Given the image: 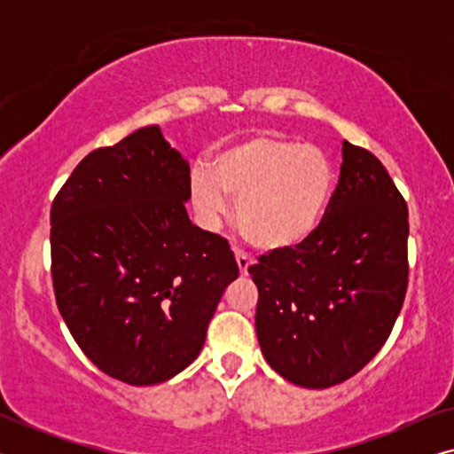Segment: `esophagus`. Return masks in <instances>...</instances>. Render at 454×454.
Wrapping results in <instances>:
<instances>
[{"instance_id": "34e87169", "label": "esophagus", "mask_w": 454, "mask_h": 454, "mask_svg": "<svg viewBox=\"0 0 454 454\" xmlns=\"http://www.w3.org/2000/svg\"><path fill=\"white\" fill-rule=\"evenodd\" d=\"M235 260H238V266H239L241 275H246L247 269H250V264H252L250 256H247V254H244L241 250H235Z\"/></svg>"}]
</instances>
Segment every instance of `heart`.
Listing matches in <instances>:
<instances>
[{"instance_id":"1","label":"heart","mask_w":454,"mask_h":454,"mask_svg":"<svg viewBox=\"0 0 454 454\" xmlns=\"http://www.w3.org/2000/svg\"><path fill=\"white\" fill-rule=\"evenodd\" d=\"M334 192L325 151L281 134H254L223 148L213 171L190 173V198L204 227H216L238 200L241 233L260 250H289L320 227Z\"/></svg>"}]
</instances>
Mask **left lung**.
Returning <instances> with one entry per match:
<instances>
[{
  "label": "left lung",
  "instance_id": "left-lung-1",
  "mask_svg": "<svg viewBox=\"0 0 454 454\" xmlns=\"http://www.w3.org/2000/svg\"><path fill=\"white\" fill-rule=\"evenodd\" d=\"M409 213L387 167L343 142V165L320 227L247 272L258 287L264 359L289 382L328 388L387 343L407 294Z\"/></svg>",
  "mask_w": 454,
  "mask_h": 454
}]
</instances>
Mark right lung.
I'll list each match as a JSON object with an SVG mask.
<instances>
[{
    "mask_svg": "<svg viewBox=\"0 0 454 454\" xmlns=\"http://www.w3.org/2000/svg\"><path fill=\"white\" fill-rule=\"evenodd\" d=\"M190 165L157 126L80 160L51 204V278L84 356L134 387L194 362L227 285L225 238L185 213Z\"/></svg>",
    "mask_w": 454,
    "mask_h": 454,
    "instance_id": "add662e5",
    "label": "right lung"
}]
</instances>
